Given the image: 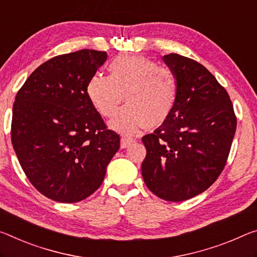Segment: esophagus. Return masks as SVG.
<instances>
[{
  "mask_svg": "<svg viewBox=\"0 0 257 257\" xmlns=\"http://www.w3.org/2000/svg\"><path fill=\"white\" fill-rule=\"evenodd\" d=\"M134 142V140L133 138H129V137H122L121 138V143H120V146H121V149H125V148H128V146L132 144Z\"/></svg>",
  "mask_w": 257,
  "mask_h": 257,
  "instance_id": "34e87169",
  "label": "esophagus"
}]
</instances>
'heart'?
Listing matches in <instances>:
<instances>
[{
    "label": "heart",
    "mask_w": 257,
    "mask_h": 257,
    "mask_svg": "<svg viewBox=\"0 0 257 257\" xmlns=\"http://www.w3.org/2000/svg\"><path fill=\"white\" fill-rule=\"evenodd\" d=\"M108 76L96 74L87 83V97L103 117H112L124 97L125 106L111 121L116 132L134 134L142 125L154 128L168 119L177 98L174 72L143 56H117Z\"/></svg>",
    "instance_id": "b5f03b06"
}]
</instances>
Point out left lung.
Here are the masks:
<instances>
[{"label": "left lung", "instance_id": "obj_1", "mask_svg": "<svg viewBox=\"0 0 257 257\" xmlns=\"http://www.w3.org/2000/svg\"><path fill=\"white\" fill-rule=\"evenodd\" d=\"M164 62L177 81V98L168 119L142 141L146 186L167 201L202 193L226 165L237 117L229 93L200 63L169 54Z\"/></svg>", "mask_w": 257, "mask_h": 257}]
</instances>
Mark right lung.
Here are the masks:
<instances>
[{
	"label": "right lung",
	"instance_id": "right-lung-1",
	"mask_svg": "<svg viewBox=\"0 0 257 257\" xmlns=\"http://www.w3.org/2000/svg\"><path fill=\"white\" fill-rule=\"evenodd\" d=\"M106 58L89 49L56 56L16 96L12 146L32 185L51 200L73 203L91 195L120 148V136L107 129L85 91Z\"/></svg>",
	"mask_w": 257,
	"mask_h": 257
}]
</instances>
